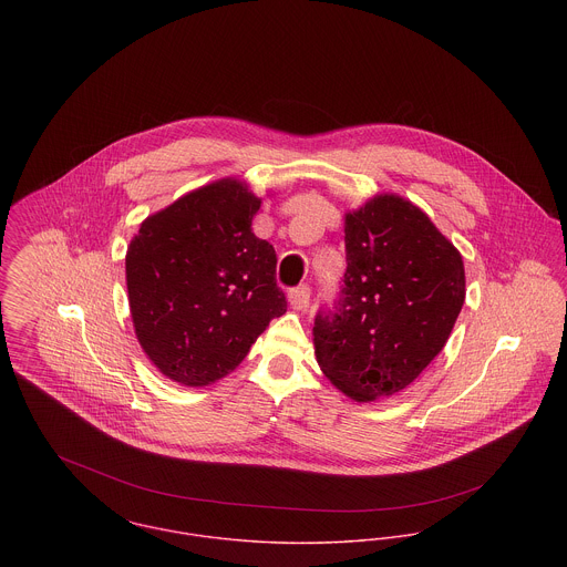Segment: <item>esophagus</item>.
Listing matches in <instances>:
<instances>
[{
	"label": "esophagus",
	"mask_w": 567,
	"mask_h": 567,
	"mask_svg": "<svg viewBox=\"0 0 567 567\" xmlns=\"http://www.w3.org/2000/svg\"><path fill=\"white\" fill-rule=\"evenodd\" d=\"M310 297H312L310 286H299L288 292V301H290L292 310H306L310 306Z\"/></svg>",
	"instance_id": "1"
}]
</instances>
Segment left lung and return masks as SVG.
<instances>
[{"instance_id":"1","label":"left lung","mask_w":567,"mask_h":567,"mask_svg":"<svg viewBox=\"0 0 567 567\" xmlns=\"http://www.w3.org/2000/svg\"><path fill=\"white\" fill-rule=\"evenodd\" d=\"M344 250L338 301L315 319L317 362L355 402L391 398L445 347L465 303L463 257L395 194L344 216Z\"/></svg>"}]
</instances>
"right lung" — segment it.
Instances as JSON below:
<instances>
[{
    "label": "right lung",
    "instance_id": "add662e5",
    "mask_svg": "<svg viewBox=\"0 0 567 567\" xmlns=\"http://www.w3.org/2000/svg\"><path fill=\"white\" fill-rule=\"evenodd\" d=\"M259 205L240 178H223L148 216L131 240L135 333L151 362L178 384L225 378L288 308L275 248L250 229Z\"/></svg>",
    "mask_w": 567,
    "mask_h": 567
}]
</instances>
